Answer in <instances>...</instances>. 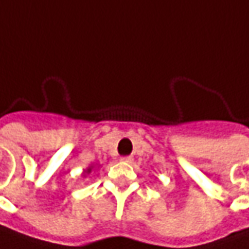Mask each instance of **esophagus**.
<instances>
[{"label": "esophagus", "mask_w": 249, "mask_h": 249, "mask_svg": "<svg viewBox=\"0 0 249 249\" xmlns=\"http://www.w3.org/2000/svg\"><path fill=\"white\" fill-rule=\"evenodd\" d=\"M132 157L131 156H125V157H121V161H124V162H132Z\"/></svg>", "instance_id": "34e87169"}]
</instances>
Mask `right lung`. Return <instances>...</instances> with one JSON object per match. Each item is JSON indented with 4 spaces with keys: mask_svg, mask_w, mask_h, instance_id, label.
<instances>
[{
    "mask_svg": "<svg viewBox=\"0 0 249 249\" xmlns=\"http://www.w3.org/2000/svg\"><path fill=\"white\" fill-rule=\"evenodd\" d=\"M90 171H92V167L87 168V169H85V172H84V175H88V174H90Z\"/></svg>",
    "mask_w": 249,
    "mask_h": 249,
    "instance_id": "right-lung-1",
    "label": "right lung"
}]
</instances>
